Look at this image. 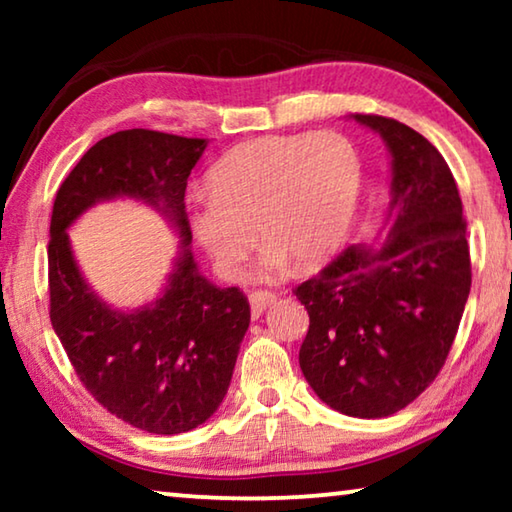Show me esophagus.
Instances as JSON below:
<instances>
[{
	"label": "esophagus",
	"mask_w": 512,
	"mask_h": 512,
	"mask_svg": "<svg viewBox=\"0 0 512 512\" xmlns=\"http://www.w3.org/2000/svg\"><path fill=\"white\" fill-rule=\"evenodd\" d=\"M248 300H250V311H253V316L259 318V316L264 314V309L271 307L273 302H275V293L257 289V291H250L248 293Z\"/></svg>",
	"instance_id": "34e87169"
}]
</instances>
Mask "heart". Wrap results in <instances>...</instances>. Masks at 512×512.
<instances>
[{
	"label": "heart",
	"mask_w": 512,
	"mask_h": 512,
	"mask_svg": "<svg viewBox=\"0 0 512 512\" xmlns=\"http://www.w3.org/2000/svg\"><path fill=\"white\" fill-rule=\"evenodd\" d=\"M210 196L189 207V228L223 277L239 280L259 237L257 273L296 259L325 262L348 237L361 194V160L339 133L271 135L235 146L214 164Z\"/></svg>",
	"instance_id": "heart-1"
}]
</instances>
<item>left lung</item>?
<instances>
[{
	"mask_svg": "<svg viewBox=\"0 0 512 512\" xmlns=\"http://www.w3.org/2000/svg\"><path fill=\"white\" fill-rule=\"evenodd\" d=\"M352 117L391 153L393 230L381 248L348 246L293 291L309 314L300 368L334 411L386 418L445 366L472 287L470 246L436 146L391 117Z\"/></svg>",
	"mask_w": 512,
	"mask_h": 512,
	"instance_id": "left-lung-1",
	"label": "left lung"
}]
</instances>
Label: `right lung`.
Segmentation results:
<instances>
[{
    "mask_svg": "<svg viewBox=\"0 0 512 512\" xmlns=\"http://www.w3.org/2000/svg\"><path fill=\"white\" fill-rule=\"evenodd\" d=\"M207 140L131 128L103 137L60 185L49 228V318L81 384L119 420L173 436L203 424L228 393L250 305L198 273L185 189ZM128 195L177 225L181 255L151 306L110 310L82 280L66 228L92 204Z\"/></svg>",
    "mask_w": 512,
    "mask_h": 512,
    "instance_id": "1",
    "label": "right lung"
}]
</instances>
